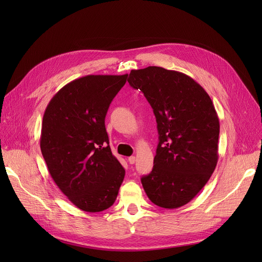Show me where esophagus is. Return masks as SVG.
Wrapping results in <instances>:
<instances>
[{"label": "esophagus", "instance_id": "1", "mask_svg": "<svg viewBox=\"0 0 262 262\" xmlns=\"http://www.w3.org/2000/svg\"><path fill=\"white\" fill-rule=\"evenodd\" d=\"M128 162L130 163V164H134L137 162V157L136 156H130L129 158H128Z\"/></svg>", "mask_w": 262, "mask_h": 262}]
</instances>
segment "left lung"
Segmentation results:
<instances>
[{
	"instance_id": "obj_1",
	"label": "left lung",
	"mask_w": 262,
	"mask_h": 262,
	"mask_svg": "<svg viewBox=\"0 0 262 262\" xmlns=\"http://www.w3.org/2000/svg\"><path fill=\"white\" fill-rule=\"evenodd\" d=\"M128 82L152 106L160 136L153 169L141 178L142 186L158 207L180 208L199 193L216 167L215 108L200 84L177 71L132 70Z\"/></svg>"
}]
</instances>
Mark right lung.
Wrapping results in <instances>:
<instances>
[{
  "label": "right lung",
  "mask_w": 262,
  "mask_h": 262,
  "mask_svg": "<svg viewBox=\"0 0 262 262\" xmlns=\"http://www.w3.org/2000/svg\"><path fill=\"white\" fill-rule=\"evenodd\" d=\"M124 75H87L70 82L45 110L40 148L55 185L78 209L101 212L117 199L124 169L105 126Z\"/></svg>",
  "instance_id": "1"
}]
</instances>
